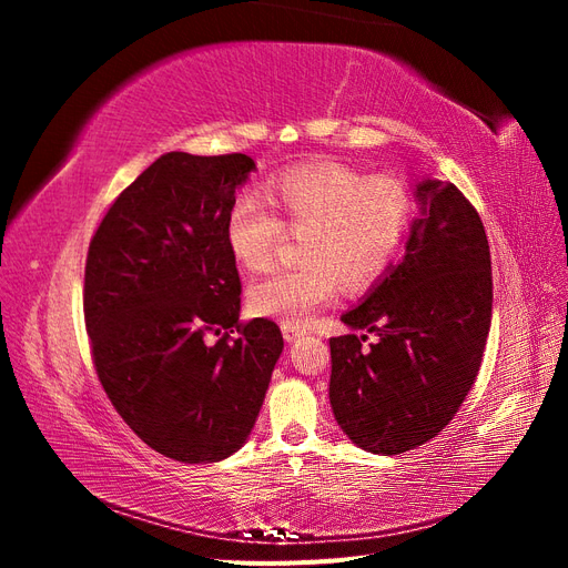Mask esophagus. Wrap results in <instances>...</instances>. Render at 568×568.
Listing matches in <instances>:
<instances>
[{
  "label": "esophagus",
  "instance_id": "34e87169",
  "mask_svg": "<svg viewBox=\"0 0 568 568\" xmlns=\"http://www.w3.org/2000/svg\"><path fill=\"white\" fill-rule=\"evenodd\" d=\"M282 332H284L286 341H296L298 336L305 334V329H303V326H298V324H282Z\"/></svg>",
  "mask_w": 568,
  "mask_h": 568
}]
</instances>
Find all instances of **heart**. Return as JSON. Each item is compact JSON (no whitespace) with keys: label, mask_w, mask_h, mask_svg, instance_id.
I'll return each mask as SVG.
<instances>
[{"label":"heart","mask_w":568,"mask_h":568,"mask_svg":"<svg viewBox=\"0 0 568 568\" xmlns=\"http://www.w3.org/2000/svg\"><path fill=\"white\" fill-rule=\"evenodd\" d=\"M267 201L239 194L227 209L225 239L246 270L267 267L286 239L298 236L301 265L274 270L248 288L261 317L303 324L348 291L372 286L400 255L415 225L412 189L390 175H367L346 163L317 161L286 168L267 182Z\"/></svg>","instance_id":"b5f03b06"}]
</instances>
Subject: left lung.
<instances>
[{"mask_svg":"<svg viewBox=\"0 0 568 568\" xmlns=\"http://www.w3.org/2000/svg\"><path fill=\"white\" fill-rule=\"evenodd\" d=\"M424 215L386 280L341 320L367 334L329 338L334 417L353 443L400 455L438 436L471 390L493 315L484 222L455 184L426 180Z\"/></svg>","mask_w":568,"mask_h":568,"instance_id":"1","label":"left lung"}]
</instances>
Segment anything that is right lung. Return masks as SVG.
<instances>
[{"label":"right lung","mask_w":568,"mask_h":568,"mask_svg":"<svg viewBox=\"0 0 568 568\" xmlns=\"http://www.w3.org/2000/svg\"><path fill=\"white\" fill-rule=\"evenodd\" d=\"M253 168L246 153H163L111 203L84 263L101 386L149 448L186 464L242 448L284 348L272 320H239L225 217Z\"/></svg>","instance_id":"add662e5"}]
</instances>
